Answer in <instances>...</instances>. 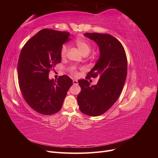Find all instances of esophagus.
Returning a JSON list of instances; mask_svg holds the SVG:
<instances>
[{
    "label": "esophagus",
    "instance_id": "esophagus-1",
    "mask_svg": "<svg viewBox=\"0 0 158 158\" xmlns=\"http://www.w3.org/2000/svg\"><path fill=\"white\" fill-rule=\"evenodd\" d=\"M73 84H74V85L78 84V81H77V80H73Z\"/></svg>",
    "mask_w": 158,
    "mask_h": 158
}]
</instances>
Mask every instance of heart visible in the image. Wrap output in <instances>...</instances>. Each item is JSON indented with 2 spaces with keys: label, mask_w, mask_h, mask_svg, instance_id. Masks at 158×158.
I'll list each match as a JSON object with an SVG mask.
<instances>
[{
  "label": "heart",
  "mask_w": 158,
  "mask_h": 158,
  "mask_svg": "<svg viewBox=\"0 0 158 158\" xmlns=\"http://www.w3.org/2000/svg\"><path fill=\"white\" fill-rule=\"evenodd\" d=\"M75 45L76 47H78V49L80 51V52H82V54L84 56H87L89 52L92 51V45H91L90 43L84 39H78L75 41ZM67 52H68V46L66 45H63L61 47L60 49V56L61 58H65L66 56V55H67ZM70 71L72 73H73L74 74H77V71H76V69L74 67V66H73L70 69Z\"/></svg>",
  "instance_id": "obj_1"
}]
</instances>
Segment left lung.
Wrapping results in <instances>:
<instances>
[{
  "label": "left lung",
  "mask_w": 158,
  "mask_h": 158,
  "mask_svg": "<svg viewBox=\"0 0 158 158\" xmlns=\"http://www.w3.org/2000/svg\"><path fill=\"white\" fill-rule=\"evenodd\" d=\"M84 35L96 43L100 54L86 80L78 81L81 91L77 101L81 112L95 117L106 113L120 95L127 78V59L123 46L113 36L98 33ZM96 77H99L98 84L89 87L87 79Z\"/></svg>",
  "instance_id": "left-lung-1"
}]
</instances>
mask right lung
<instances>
[{"mask_svg": "<svg viewBox=\"0 0 158 158\" xmlns=\"http://www.w3.org/2000/svg\"><path fill=\"white\" fill-rule=\"evenodd\" d=\"M70 33L49 29L40 30L22 49L18 63V78L26 103L42 114L59 112L73 80L66 75L49 78L50 70L61 61L60 49L69 41Z\"/></svg>", "mask_w": 158, "mask_h": 158, "instance_id": "right-lung-1", "label": "right lung"}]
</instances>
